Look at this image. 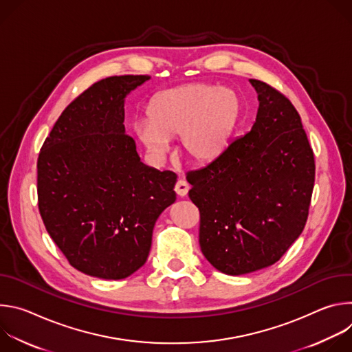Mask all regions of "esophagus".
Returning a JSON list of instances; mask_svg holds the SVG:
<instances>
[{"label": "esophagus", "instance_id": "esophagus-1", "mask_svg": "<svg viewBox=\"0 0 352 352\" xmlns=\"http://www.w3.org/2000/svg\"><path fill=\"white\" fill-rule=\"evenodd\" d=\"M175 192L179 196H185L188 192V184L185 181H178L175 185Z\"/></svg>", "mask_w": 352, "mask_h": 352}]
</instances>
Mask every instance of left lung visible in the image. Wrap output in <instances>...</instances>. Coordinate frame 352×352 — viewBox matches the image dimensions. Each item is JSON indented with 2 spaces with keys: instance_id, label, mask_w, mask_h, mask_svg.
<instances>
[{
  "instance_id": "8db88e82",
  "label": "left lung",
  "mask_w": 352,
  "mask_h": 352,
  "mask_svg": "<svg viewBox=\"0 0 352 352\" xmlns=\"http://www.w3.org/2000/svg\"><path fill=\"white\" fill-rule=\"evenodd\" d=\"M148 79L93 83L63 111L40 150V216L69 265L87 276L121 280L139 270L156 220L177 199V175L143 164L125 133V98Z\"/></svg>"
}]
</instances>
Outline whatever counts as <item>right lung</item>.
I'll return each mask as SVG.
<instances>
[{
	"instance_id": "add662e5",
	"label": "right lung",
	"mask_w": 352,
	"mask_h": 352,
	"mask_svg": "<svg viewBox=\"0 0 352 352\" xmlns=\"http://www.w3.org/2000/svg\"><path fill=\"white\" fill-rule=\"evenodd\" d=\"M249 82L259 100L252 128L209 166L186 174L200 213V249L230 276L280 261L305 227L315 182L298 111L267 83Z\"/></svg>"
}]
</instances>
